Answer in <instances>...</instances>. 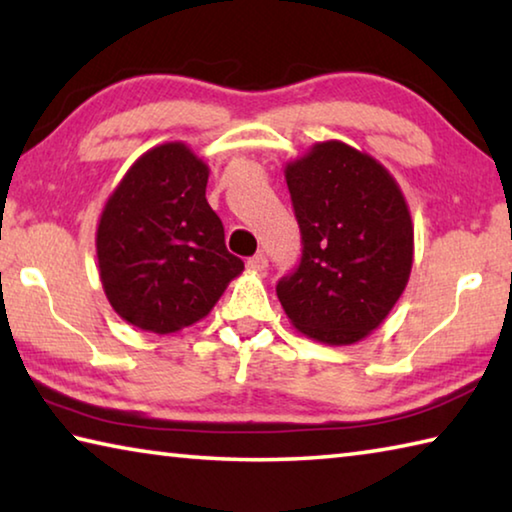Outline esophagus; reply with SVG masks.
<instances>
[{
    "label": "esophagus",
    "mask_w": 512,
    "mask_h": 512,
    "mask_svg": "<svg viewBox=\"0 0 512 512\" xmlns=\"http://www.w3.org/2000/svg\"><path fill=\"white\" fill-rule=\"evenodd\" d=\"M246 266H248L253 273H264L266 268H268V259H266L264 253H257V255H253V257L248 259Z\"/></svg>",
    "instance_id": "obj_1"
}]
</instances>
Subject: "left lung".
Here are the masks:
<instances>
[{
    "instance_id": "left-lung-1",
    "label": "left lung",
    "mask_w": 512,
    "mask_h": 512,
    "mask_svg": "<svg viewBox=\"0 0 512 512\" xmlns=\"http://www.w3.org/2000/svg\"><path fill=\"white\" fill-rule=\"evenodd\" d=\"M302 235L296 271L277 282L291 325L352 345L384 323L409 282L413 221L397 180L345 142H318L284 169Z\"/></svg>"
}]
</instances>
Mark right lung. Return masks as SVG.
<instances>
[{
    "label": "right lung",
    "instance_id": "right-lung-1",
    "mask_svg": "<svg viewBox=\"0 0 512 512\" xmlns=\"http://www.w3.org/2000/svg\"><path fill=\"white\" fill-rule=\"evenodd\" d=\"M207 178L210 167L185 142H164L108 196L97 228L99 277L128 325L180 332L210 314L244 271L205 198Z\"/></svg>",
    "mask_w": 512,
    "mask_h": 512
}]
</instances>
